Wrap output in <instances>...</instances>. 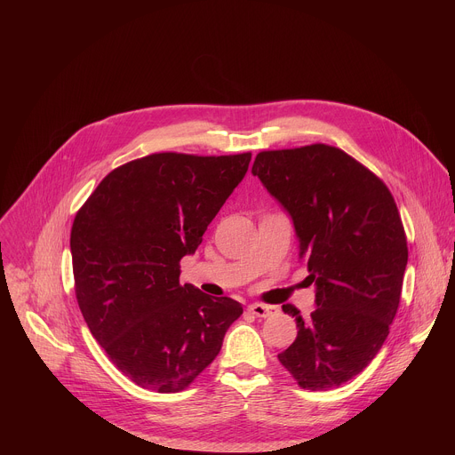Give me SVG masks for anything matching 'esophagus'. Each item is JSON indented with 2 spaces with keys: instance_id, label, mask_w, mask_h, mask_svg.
<instances>
[{
  "instance_id": "1",
  "label": "esophagus",
  "mask_w": 455,
  "mask_h": 455,
  "mask_svg": "<svg viewBox=\"0 0 455 455\" xmlns=\"http://www.w3.org/2000/svg\"><path fill=\"white\" fill-rule=\"evenodd\" d=\"M248 311L255 316H270L274 313H277V307L275 306H268V304H259V302H253L248 306Z\"/></svg>"
}]
</instances>
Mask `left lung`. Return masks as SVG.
<instances>
[{"label":"left lung","mask_w":455,"mask_h":455,"mask_svg":"<svg viewBox=\"0 0 455 455\" xmlns=\"http://www.w3.org/2000/svg\"><path fill=\"white\" fill-rule=\"evenodd\" d=\"M251 174L291 218L315 286L306 320L283 306L299 331L279 362L302 388L339 387L376 356L400 306L409 250L393 194L326 144L259 153Z\"/></svg>","instance_id":"left-lung-1"}]
</instances>
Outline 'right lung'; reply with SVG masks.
<instances>
[{"label": "right lung", "instance_id": "right-lung-1", "mask_svg": "<svg viewBox=\"0 0 455 455\" xmlns=\"http://www.w3.org/2000/svg\"><path fill=\"white\" fill-rule=\"evenodd\" d=\"M251 155L158 153L111 171L77 212L76 295L95 340L129 379L178 393L221 351L243 306L180 284Z\"/></svg>", "mask_w": 455, "mask_h": 455}]
</instances>
